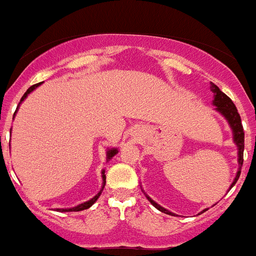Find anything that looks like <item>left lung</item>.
Masks as SVG:
<instances>
[{"label": "left lung", "mask_w": 256, "mask_h": 256, "mask_svg": "<svg viewBox=\"0 0 256 256\" xmlns=\"http://www.w3.org/2000/svg\"><path fill=\"white\" fill-rule=\"evenodd\" d=\"M212 91L214 92V104L216 105V109L220 112L221 114H224V117L226 118L228 122H229L232 126V130H233V132H234V142H236V144H237V147H238V162H240V165L242 166V164H244V126H242V122H241V117H240V113H238L237 108H236L234 102L230 100V98L225 95L222 91H220V88H218V86L212 84ZM240 174H241V170H238L237 176H236V178H234V181H233V184H232L230 188H233L234 184H236V182L238 181ZM148 200L151 202L152 204L158 208V211L164 212V214H172V216H174V214H172V212L166 211L165 208L160 207L158 203H154V202L151 200L150 198H148Z\"/></svg>", "instance_id": "obj_1"}]
</instances>
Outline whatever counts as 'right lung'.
Here are the masks:
<instances>
[{"label":"right lung","mask_w":256,"mask_h":256,"mask_svg":"<svg viewBox=\"0 0 256 256\" xmlns=\"http://www.w3.org/2000/svg\"><path fill=\"white\" fill-rule=\"evenodd\" d=\"M38 84H40V83H38V84L31 86V87H30L28 90H27V91L24 92V95L22 96V98H20V102H23V100H24V98H26V96L28 95V94H30V92H31V91H34V90H35V88L38 87ZM16 109H18V108H16ZM116 154H117V150H109V151L106 152V156H108V160H109V158H113V156H114ZM104 173H105V170H102V180H104V181H105V174H104ZM104 186H105V184H102V188H104ZM102 190H100V192H98V194L96 195V196L92 198L91 200L86 202V203H82V204L76 206V207H74V208H68V210H66V208H65V210H62V211H64V212H72V211H74V212H78V211H83V210H87V208L91 207V206L94 204V203H95L96 200H98V198L100 196V194H102Z\"/></svg>","instance_id":"obj_1"}]
</instances>
